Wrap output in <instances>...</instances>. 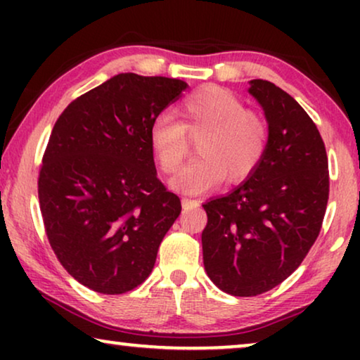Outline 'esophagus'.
Segmentation results:
<instances>
[{
	"label": "esophagus",
	"mask_w": 360,
	"mask_h": 360,
	"mask_svg": "<svg viewBox=\"0 0 360 360\" xmlns=\"http://www.w3.org/2000/svg\"><path fill=\"white\" fill-rule=\"evenodd\" d=\"M200 203L196 200H191V198H181V206H184L185 210H188V208H196V206H198Z\"/></svg>",
	"instance_id": "34e87169"
}]
</instances>
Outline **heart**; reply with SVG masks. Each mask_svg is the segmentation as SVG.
<instances>
[{"label":"heart","mask_w":360,"mask_h":360,"mask_svg":"<svg viewBox=\"0 0 360 360\" xmlns=\"http://www.w3.org/2000/svg\"><path fill=\"white\" fill-rule=\"evenodd\" d=\"M175 121L159 117L149 129V146L164 174H174L188 154V139H196L198 157L174 179L172 188L205 193L224 179L239 184L262 162L269 144V126L257 112L245 110L234 93L205 86L184 98L175 108Z\"/></svg>","instance_id":"heart-1"}]
</instances>
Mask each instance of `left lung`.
Wrapping results in <instances>:
<instances>
[{"label": "left lung", "mask_w": 360, "mask_h": 360, "mask_svg": "<svg viewBox=\"0 0 360 360\" xmlns=\"http://www.w3.org/2000/svg\"><path fill=\"white\" fill-rule=\"evenodd\" d=\"M248 91L267 120V150L249 179L203 205L201 234L206 274L234 297L269 292L298 269L329 196L326 149L307 111L267 80H252Z\"/></svg>", "instance_id": "obj_1"}]
</instances>
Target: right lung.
Masks as SVG:
<instances>
[{
	"instance_id": "1",
	"label": "right lung",
	"mask_w": 360,
	"mask_h": 360,
	"mask_svg": "<svg viewBox=\"0 0 360 360\" xmlns=\"http://www.w3.org/2000/svg\"><path fill=\"white\" fill-rule=\"evenodd\" d=\"M188 86L120 73L65 108L39 174V203L57 259L93 292L120 295L154 269L181 211L157 179L149 129Z\"/></svg>"
}]
</instances>
